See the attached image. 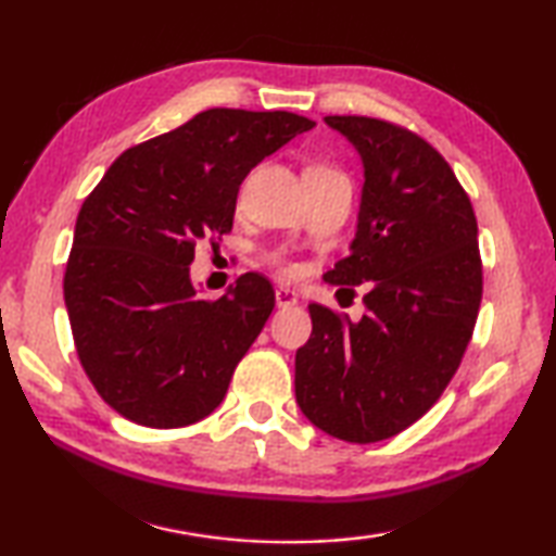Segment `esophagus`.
I'll return each instance as SVG.
<instances>
[{
  "label": "esophagus",
  "instance_id": "obj_1",
  "mask_svg": "<svg viewBox=\"0 0 556 556\" xmlns=\"http://www.w3.org/2000/svg\"><path fill=\"white\" fill-rule=\"evenodd\" d=\"M275 301H277V306H279V308H289V306H294V304H296L299 296H296L294 291H291V289L279 287V289L275 291Z\"/></svg>",
  "mask_w": 556,
  "mask_h": 556
}]
</instances>
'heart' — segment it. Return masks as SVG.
<instances>
[{"instance_id":"1","label":"heart","mask_w":556,"mask_h":556,"mask_svg":"<svg viewBox=\"0 0 556 556\" xmlns=\"http://www.w3.org/2000/svg\"><path fill=\"white\" fill-rule=\"evenodd\" d=\"M306 176H316V178H343V174L338 172V168L326 166V164L308 166V168H306ZM271 262H275V265H277L281 271H285V275H294V271H296V267L291 265L289 260L281 257V255H275V257H271Z\"/></svg>"}]
</instances>
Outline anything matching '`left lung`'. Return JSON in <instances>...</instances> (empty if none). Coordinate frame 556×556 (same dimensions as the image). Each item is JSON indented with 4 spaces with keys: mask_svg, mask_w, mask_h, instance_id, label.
I'll use <instances>...</instances> for the list:
<instances>
[{
    "mask_svg": "<svg viewBox=\"0 0 556 556\" xmlns=\"http://www.w3.org/2000/svg\"><path fill=\"white\" fill-rule=\"evenodd\" d=\"M363 162L355 238L328 285L365 287L361 321L308 304L294 390L326 434L372 444L414 425L454 378L483 294L473 208L446 159L372 117H324Z\"/></svg>",
    "mask_w": 556,
    "mask_h": 556,
    "instance_id": "8db88e82",
    "label": "left lung"
}]
</instances>
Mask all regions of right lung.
Returning <instances> with one entry per match:
<instances>
[{"mask_svg": "<svg viewBox=\"0 0 556 556\" xmlns=\"http://www.w3.org/2000/svg\"><path fill=\"white\" fill-rule=\"evenodd\" d=\"M314 127L281 110H205L127 149L83 203L65 308L90 382L125 419L176 429L223 402L275 289L248 271L220 299H201L195 244L228 232L244 176Z\"/></svg>", "mask_w": 556, "mask_h": 556, "instance_id": "1", "label": "right lung"}]
</instances>
